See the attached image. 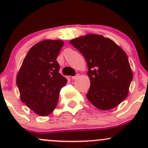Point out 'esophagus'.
<instances>
[{
	"mask_svg": "<svg viewBox=\"0 0 148 148\" xmlns=\"http://www.w3.org/2000/svg\"><path fill=\"white\" fill-rule=\"evenodd\" d=\"M78 77H79V74H77V75L74 76V77H72L71 78H72V79H77Z\"/></svg>",
	"mask_w": 148,
	"mask_h": 148,
	"instance_id": "1",
	"label": "esophagus"
}]
</instances>
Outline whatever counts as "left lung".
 Instances as JSON below:
<instances>
[{"label":"left lung","instance_id":"obj_1","mask_svg":"<svg viewBox=\"0 0 148 148\" xmlns=\"http://www.w3.org/2000/svg\"><path fill=\"white\" fill-rule=\"evenodd\" d=\"M70 43L87 63L88 100L102 110L117 107L127 96L133 77L125 52L111 39L97 34H87Z\"/></svg>","mask_w":148,"mask_h":148}]
</instances>
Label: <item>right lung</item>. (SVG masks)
Masks as SVG:
<instances>
[{
  "mask_svg": "<svg viewBox=\"0 0 148 148\" xmlns=\"http://www.w3.org/2000/svg\"><path fill=\"white\" fill-rule=\"evenodd\" d=\"M64 42L45 40L28 51L16 77L21 99L40 116H47L54 110L61 89L66 79L59 72L56 61Z\"/></svg>",
  "mask_w": 148,
  "mask_h": 148,
  "instance_id": "right-lung-1",
  "label": "right lung"
}]
</instances>
